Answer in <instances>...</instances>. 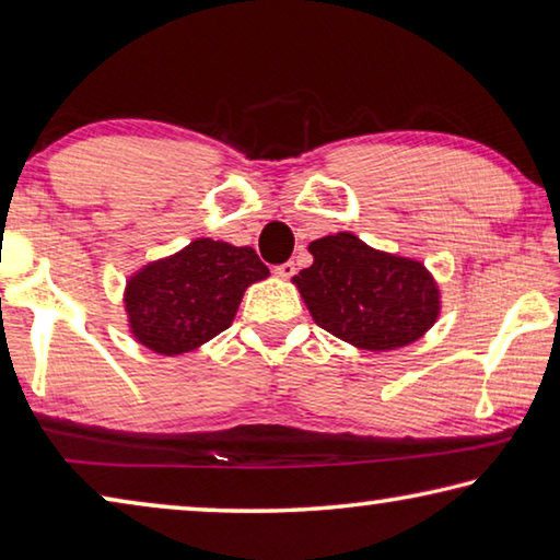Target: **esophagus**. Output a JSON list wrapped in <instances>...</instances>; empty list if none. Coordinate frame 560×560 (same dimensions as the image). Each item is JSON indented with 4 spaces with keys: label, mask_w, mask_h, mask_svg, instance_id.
I'll return each mask as SVG.
<instances>
[{
    "label": "esophagus",
    "mask_w": 560,
    "mask_h": 560,
    "mask_svg": "<svg viewBox=\"0 0 560 560\" xmlns=\"http://www.w3.org/2000/svg\"><path fill=\"white\" fill-rule=\"evenodd\" d=\"M295 262L292 260H288V262H282V265H278V268H275V275H278L280 280H290L292 275H295Z\"/></svg>",
    "instance_id": "obj_1"
}]
</instances>
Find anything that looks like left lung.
I'll return each instance as SVG.
<instances>
[{"instance_id": "left-lung-1", "label": "left lung", "mask_w": 560, "mask_h": 560, "mask_svg": "<svg viewBox=\"0 0 560 560\" xmlns=\"http://www.w3.org/2000/svg\"><path fill=\"white\" fill-rule=\"evenodd\" d=\"M315 262L292 278L312 319L357 349L413 345L435 325L440 290L423 262L341 231L310 243Z\"/></svg>"}]
</instances>
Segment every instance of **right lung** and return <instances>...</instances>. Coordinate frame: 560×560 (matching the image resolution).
<instances>
[{
	"label": "right lung",
	"instance_id": "add662e5",
	"mask_svg": "<svg viewBox=\"0 0 560 560\" xmlns=\"http://www.w3.org/2000/svg\"><path fill=\"white\" fill-rule=\"evenodd\" d=\"M268 275L248 245L196 238L127 280L125 312L132 337L162 357L199 349L231 327L245 288Z\"/></svg>",
	"mask_w": 560,
	"mask_h": 560
}]
</instances>
